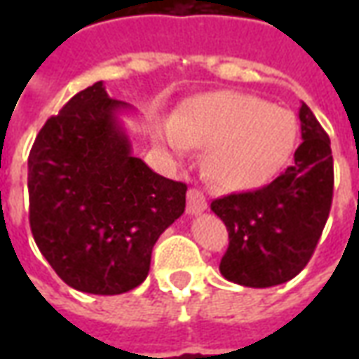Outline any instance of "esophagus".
<instances>
[{"mask_svg":"<svg viewBox=\"0 0 359 359\" xmlns=\"http://www.w3.org/2000/svg\"><path fill=\"white\" fill-rule=\"evenodd\" d=\"M208 210V200L205 196L200 192V190H188L187 196V213L188 215H198V213H203Z\"/></svg>","mask_w":359,"mask_h":359,"instance_id":"1","label":"esophagus"}]
</instances>
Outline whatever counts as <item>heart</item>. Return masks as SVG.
I'll use <instances>...</instances> for the list:
<instances>
[{
  "mask_svg": "<svg viewBox=\"0 0 359 359\" xmlns=\"http://www.w3.org/2000/svg\"><path fill=\"white\" fill-rule=\"evenodd\" d=\"M298 136L292 111L238 92H211L182 103L161 142L172 156L208 146L205 171L226 190L264 187L290 157Z\"/></svg>",
  "mask_w": 359,
  "mask_h": 359,
  "instance_id": "b5f03b06",
  "label": "heart"
}]
</instances>
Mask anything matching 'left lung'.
<instances>
[{
  "label": "left lung",
  "mask_w": 359,
  "mask_h": 359,
  "mask_svg": "<svg viewBox=\"0 0 359 359\" xmlns=\"http://www.w3.org/2000/svg\"><path fill=\"white\" fill-rule=\"evenodd\" d=\"M298 117L302 144L283 175L262 190L211 202L229 231L219 271L231 283L283 285L308 265L323 233L332 202L331 140L306 103Z\"/></svg>",
  "instance_id": "left-lung-1"
}]
</instances>
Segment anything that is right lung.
Instances as JSON below:
<instances>
[{
	"label": "right lung",
	"instance_id": "right-lung-1",
	"mask_svg": "<svg viewBox=\"0 0 359 359\" xmlns=\"http://www.w3.org/2000/svg\"><path fill=\"white\" fill-rule=\"evenodd\" d=\"M128 113L95 82L46 121L28 156L36 246L81 292L113 296L144 283L154 244L187 208V184L133 154Z\"/></svg>",
	"mask_w": 359,
	"mask_h": 359
}]
</instances>
